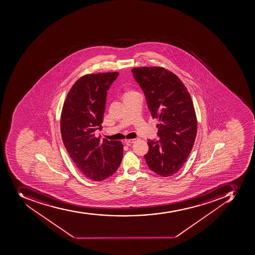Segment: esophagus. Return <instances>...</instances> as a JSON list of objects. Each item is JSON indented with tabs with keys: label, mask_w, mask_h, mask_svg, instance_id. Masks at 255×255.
Here are the masks:
<instances>
[{
	"label": "esophagus",
	"mask_w": 255,
	"mask_h": 255,
	"mask_svg": "<svg viewBox=\"0 0 255 255\" xmlns=\"http://www.w3.org/2000/svg\"><path fill=\"white\" fill-rule=\"evenodd\" d=\"M137 139H136V138H135V139H126L125 143H126L127 144H130V143H135Z\"/></svg>",
	"instance_id": "34e87169"
}]
</instances>
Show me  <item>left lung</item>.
<instances>
[{
	"mask_svg": "<svg viewBox=\"0 0 255 255\" xmlns=\"http://www.w3.org/2000/svg\"><path fill=\"white\" fill-rule=\"evenodd\" d=\"M131 72L144 93L152 118L159 121V139H148L145 160L159 176H172L186 162L197 135V116L190 95L178 77L163 67H137Z\"/></svg>",
	"mask_w": 255,
	"mask_h": 255,
	"instance_id": "obj_1",
	"label": "left lung"
}]
</instances>
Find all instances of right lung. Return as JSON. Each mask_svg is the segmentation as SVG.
Listing matches in <instances>:
<instances>
[{"label":"right lung","instance_id":"right-lung-1","mask_svg":"<svg viewBox=\"0 0 255 255\" xmlns=\"http://www.w3.org/2000/svg\"><path fill=\"white\" fill-rule=\"evenodd\" d=\"M118 72L81 77L67 94L61 115L62 141L72 161L83 176L101 181L112 176L122 161L120 141L100 139L108 91Z\"/></svg>","mask_w":255,"mask_h":255}]
</instances>
